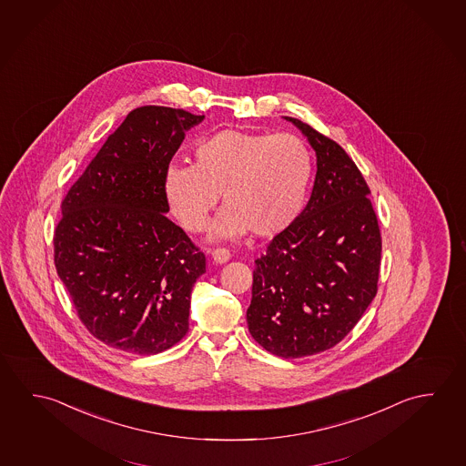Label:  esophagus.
<instances>
[{"label": "esophagus", "mask_w": 466, "mask_h": 466, "mask_svg": "<svg viewBox=\"0 0 466 466\" xmlns=\"http://www.w3.org/2000/svg\"><path fill=\"white\" fill-rule=\"evenodd\" d=\"M212 258L217 264H225V262H228L231 254H229L228 249H225V248H217V249H213L212 251Z\"/></svg>", "instance_id": "1"}]
</instances>
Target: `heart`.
Returning <instances> with one entry per match:
<instances>
[{"instance_id": "b5f03b06", "label": "heart", "mask_w": 466, "mask_h": 466, "mask_svg": "<svg viewBox=\"0 0 466 466\" xmlns=\"http://www.w3.org/2000/svg\"><path fill=\"white\" fill-rule=\"evenodd\" d=\"M315 174L307 142L292 134L221 130L198 142L192 166L165 174L174 217L189 231H202L218 196L225 208L213 238L276 237L300 217Z\"/></svg>"}]
</instances>
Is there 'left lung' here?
<instances>
[{"label": "left lung", "instance_id": "1", "mask_svg": "<svg viewBox=\"0 0 466 466\" xmlns=\"http://www.w3.org/2000/svg\"><path fill=\"white\" fill-rule=\"evenodd\" d=\"M316 153L311 198L256 259L246 311L254 340L299 359L334 348L377 295L381 237L362 173L338 143L299 118Z\"/></svg>", "mask_w": 466, "mask_h": 466}]
</instances>
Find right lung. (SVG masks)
I'll return each mask as SVG.
<instances>
[{
    "instance_id": "obj_1",
    "label": "right lung",
    "mask_w": 466,
    "mask_h": 466,
    "mask_svg": "<svg viewBox=\"0 0 466 466\" xmlns=\"http://www.w3.org/2000/svg\"><path fill=\"white\" fill-rule=\"evenodd\" d=\"M204 118L163 106L134 109L62 202L56 274L81 323L111 348L159 354L189 329L206 256L166 217L165 174Z\"/></svg>"
}]
</instances>
